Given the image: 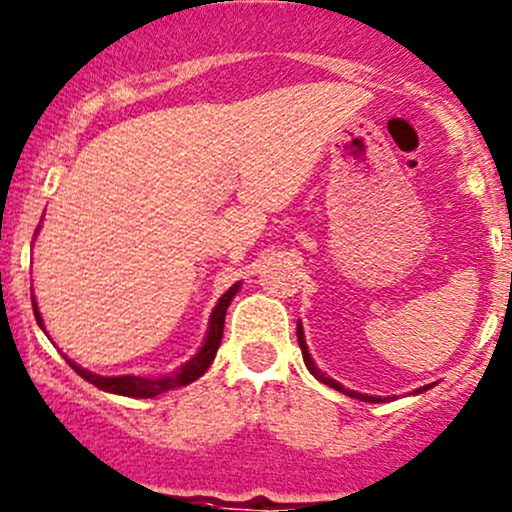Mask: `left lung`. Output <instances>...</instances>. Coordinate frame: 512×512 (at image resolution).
I'll list each match as a JSON object with an SVG mask.
<instances>
[{
    "label": "left lung",
    "instance_id": "8db88e82",
    "mask_svg": "<svg viewBox=\"0 0 512 512\" xmlns=\"http://www.w3.org/2000/svg\"><path fill=\"white\" fill-rule=\"evenodd\" d=\"M296 335H299V345H301V352H303V362H306L308 372H311L313 376H316L318 381H323V384H328L330 389H335V391H342V393H345V396L359 398V401H367V403H381V398H379V396H367V393H357V391H350V389H345V386H340L338 381H333V379H330V376H325V374L320 372V369L316 367V364H313L311 355H308V347H306V340H303V328H301V323H299V328H296ZM425 389H428V386H423V389H418V393H420V391H425Z\"/></svg>",
    "mask_w": 512,
    "mask_h": 512
}]
</instances>
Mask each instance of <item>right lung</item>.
<instances>
[{
    "label": "right lung",
    "mask_w": 512,
    "mask_h": 512,
    "mask_svg": "<svg viewBox=\"0 0 512 512\" xmlns=\"http://www.w3.org/2000/svg\"><path fill=\"white\" fill-rule=\"evenodd\" d=\"M238 289H240V282L230 286L226 294L221 296V301L216 303V308H213V313H211L209 335H206L204 347H201L199 355L192 357V362L184 364L179 372H174L170 376H160V379H140V376H99V374L87 372V369L77 367V364H72V362H70V367L75 369L82 379H87L89 384H94L101 391L121 393V396H133V398H153V396H157V393H165V391L177 389V386L192 384V381L199 379V376L211 367L213 357H216L218 345H221V338H223L226 311H228L230 301H233V296L238 294ZM33 313H36L38 325L43 328V320H41V313H38L36 303H33Z\"/></svg>",
    "instance_id": "right-lung-1"
}]
</instances>
